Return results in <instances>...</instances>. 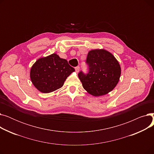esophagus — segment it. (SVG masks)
Returning <instances> with one entry per match:
<instances>
[{
  "label": "esophagus",
  "mask_w": 154,
  "mask_h": 154,
  "mask_svg": "<svg viewBox=\"0 0 154 154\" xmlns=\"http://www.w3.org/2000/svg\"><path fill=\"white\" fill-rule=\"evenodd\" d=\"M75 71H76V72H79V70H80V67H79V66H77V67H76L75 68Z\"/></svg>",
  "instance_id": "34e87169"
}]
</instances>
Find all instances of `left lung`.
<instances>
[{"label":"left lung","mask_w":154,"mask_h":154,"mask_svg":"<svg viewBox=\"0 0 154 154\" xmlns=\"http://www.w3.org/2000/svg\"><path fill=\"white\" fill-rule=\"evenodd\" d=\"M87 63L89 72H80L79 78L84 89L91 95L99 97L111 92L118 84L121 67L118 60L107 50L94 49L88 52Z\"/></svg>","instance_id":"obj_1"}]
</instances>
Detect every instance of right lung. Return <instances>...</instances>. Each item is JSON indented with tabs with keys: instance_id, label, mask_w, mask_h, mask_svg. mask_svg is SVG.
I'll use <instances>...</instances> for the list:
<instances>
[{
	"instance_id": "right-lung-1",
	"label": "right lung",
	"mask_w": 154,
	"mask_h": 154,
	"mask_svg": "<svg viewBox=\"0 0 154 154\" xmlns=\"http://www.w3.org/2000/svg\"><path fill=\"white\" fill-rule=\"evenodd\" d=\"M74 71L67 60L52 54L36 60L30 69V77L37 89L46 94L61 88L67 77Z\"/></svg>"
}]
</instances>
